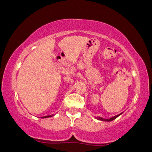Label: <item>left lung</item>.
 <instances>
[{
	"label": "left lung",
	"instance_id": "left-lung-1",
	"mask_svg": "<svg viewBox=\"0 0 152 152\" xmlns=\"http://www.w3.org/2000/svg\"><path fill=\"white\" fill-rule=\"evenodd\" d=\"M121 114L122 113H120L119 115H116V116L113 117L110 119H104V118H102V117H95V119L99 120V121H113V120L115 119L116 118H117V117H118L119 115H121Z\"/></svg>",
	"mask_w": 152,
	"mask_h": 152
}]
</instances>
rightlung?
<instances>
[{"mask_svg":"<svg viewBox=\"0 0 152 152\" xmlns=\"http://www.w3.org/2000/svg\"><path fill=\"white\" fill-rule=\"evenodd\" d=\"M54 115H48V116H45V117H43V118H48V117H53V116H54Z\"/></svg>","mask_w":152,"mask_h":152,"instance_id":"add662e5","label":"right lung"}]
</instances>
